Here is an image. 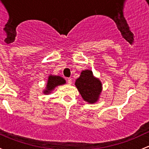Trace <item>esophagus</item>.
Masks as SVG:
<instances>
[{
	"label": "esophagus",
	"mask_w": 149,
	"mask_h": 149,
	"mask_svg": "<svg viewBox=\"0 0 149 149\" xmlns=\"http://www.w3.org/2000/svg\"><path fill=\"white\" fill-rule=\"evenodd\" d=\"M68 84H69V85H71V84H72V79H68Z\"/></svg>",
	"instance_id": "esophagus-1"
}]
</instances>
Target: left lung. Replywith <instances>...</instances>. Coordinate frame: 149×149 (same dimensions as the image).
Returning <instances> with one entry per match:
<instances>
[{"instance_id": "1", "label": "left lung", "mask_w": 149, "mask_h": 149, "mask_svg": "<svg viewBox=\"0 0 149 149\" xmlns=\"http://www.w3.org/2000/svg\"><path fill=\"white\" fill-rule=\"evenodd\" d=\"M75 85L86 102L95 103L98 101L102 92V83L98 78L93 76L92 70H82Z\"/></svg>"}]
</instances>
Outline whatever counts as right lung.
<instances>
[{"label": "right lung", "instance_id": "right-lung-1", "mask_svg": "<svg viewBox=\"0 0 149 149\" xmlns=\"http://www.w3.org/2000/svg\"><path fill=\"white\" fill-rule=\"evenodd\" d=\"M65 83H66L65 80L63 78H62L61 76H55V75L52 74L49 75L48 81H47L46 88L43 91V93L46 95L49 94L56 88V87L63 85Z\"/></svg>", "mask_w": 149, "mask_h": 149}]
</instances>
